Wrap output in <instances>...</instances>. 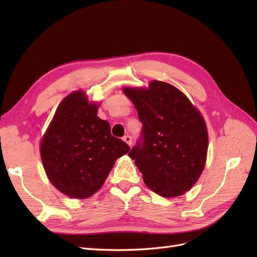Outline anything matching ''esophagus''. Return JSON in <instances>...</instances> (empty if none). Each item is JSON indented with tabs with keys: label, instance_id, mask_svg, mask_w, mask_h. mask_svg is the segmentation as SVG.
<instances>
[{
	"label": "esophagus",
	"instance_id": "esophagus-1",
	"mask_svg": "<svg viewBox=\"0 0 257 257\" xmlns=\"http://www.w3.org/2000/svg\"><path fill=\"white\" fill-rule=\"evenodd\" d=\"M123 141L125 142L128 146H131L132 145V137L130 136V135H126V136H124L123 137Z\"/></svg>",
	"mask_w": 257,
	"mask_h": 257
}]
</instances>
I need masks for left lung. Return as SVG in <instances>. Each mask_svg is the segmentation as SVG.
I'll return each mask as SVG.
<instances>
[{
  "instance_id": "left-lung-1",
  "label": "left lung",
  "mask_w": 257,
  "mask_h": 257,
  "mask_svg": "<svg viewBox=\"0 0 257 257\" xmlns=\"http://www.w3.org/2000/svg\"><path fill=\"white\" fill-rule=\"evenodd\" d=\"M143 123L128 153L146 185L163 197L180 196L203 173L208 150L206 123L174 85L153 80L149 88H124Z\"/></svg>"
}]
</instances>
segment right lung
Returning a JSON list of instances; mask_svg holds the SVG:
<instances>
[{"label": "right lung", "instance_id": "obj_1", "mask_svg": "<svg viewBox=\"0 0 257 257\" xmlns=\"http://www.w3.org/2000/svg\"><path fill=\"white\" fill-rule=\"evenodd\" d=\"M82 91L66 96L42 138L41 157L50 182L65 195L88 198L102 188L115 160L130 150L97 116Z\"/></svg>", "mask_w": 257, "mask_h": 257}]
</instances>
